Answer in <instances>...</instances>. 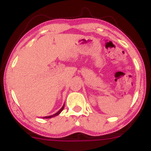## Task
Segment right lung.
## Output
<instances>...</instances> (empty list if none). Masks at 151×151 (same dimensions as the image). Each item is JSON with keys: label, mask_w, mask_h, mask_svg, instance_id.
<instances>
[{"label": "right lung", "mask_w": 151, "mask_h": 151, "mask_svg": "<svg viewBox=\"0 0 151 151\" xmlns=\"http://www.w3.org/2000/svg\"><path fill=\"white\" fill-rule=\"evenodd\" d=\"M64 106H65V104L63 105V106H62L61 108H60V110H58V112H56L55 114H54V115H50V116H45V117H43V118H53V117L57 116V115H58L59 114H60V112H61L62 111H63V108H64Z\"/></svg>", "instance_id": "right-lung-1"}]
</instances>
